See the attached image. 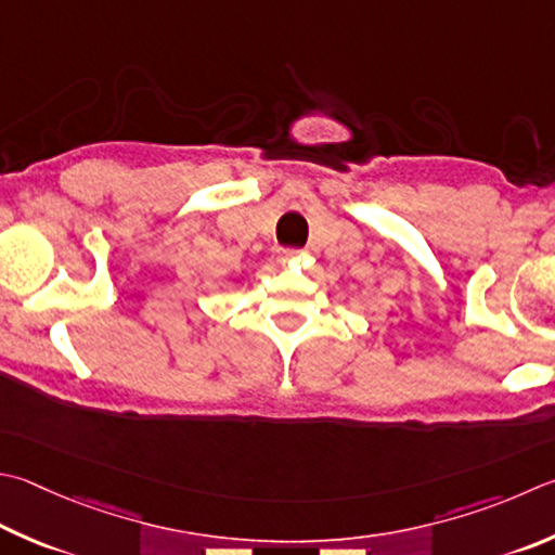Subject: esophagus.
Masks as SVG:
<instances>
[{
	"mask_svg": "<svg viewBox=\"0 0 555 555\" xmlns=\"http://www.w3.org/2000/svg\"><path fill=\"white\" fill-rule=\"evenodd\" d=\"M306 255L300 249H284V251H281V259H284V261H300Z\"/></svg>",
	"mask_w": 555,
	"mask_h": 555,
	"instance_id": "esophagus-1",
	"label": "esophagus"
}]
</instances>
